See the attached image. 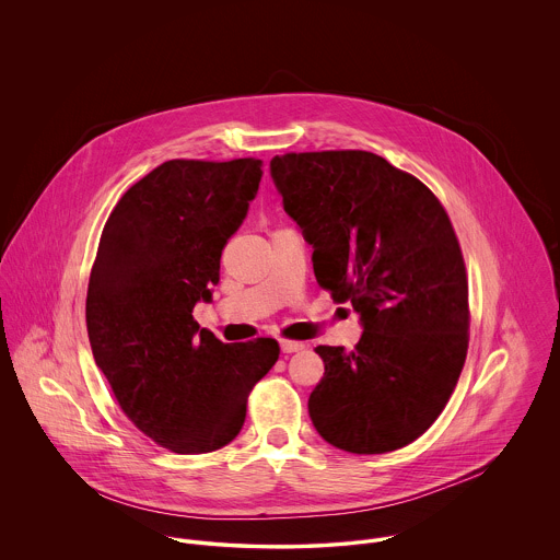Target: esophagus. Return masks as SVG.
<instances>
[{"mask_svg": "<svg viewBox=\"0 0 560 560\" xmlns=\"http://www.w3.org/2000/svg\"><path fill=\"white\" fill-rule=\"evenodd\" d=\"M302 347H304V345L298 342V340H289V338H282V340H280L282 353H293V351H300Z\"/></svg>", "mask_w": 560, "mask_h": 560, "instance_id": "34e87169", "label": "esophagus"}]
</instances>
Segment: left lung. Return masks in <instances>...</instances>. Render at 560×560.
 Returning a JSON list of instances; mask_svg holds the SVG:
<instances>
[{"mask_svg": "<svg viewBox=\"0 0 560 560\" xmlns=\"http://www.w3.org/2000/svg\"><path fill=\"white\" fill-rule=\"evenodd\" d=\"M269 165L315 249L320 289L364 323L353 351L317 347L313 424L347 453L402 448L438 420L468 353V276L451 218L422 180L375 153H287Z\"/></svg>", "mask_w": 560, "mask_h": 560, "instance_id": "left-lung-1", "label": "left lung"}]
</instances>
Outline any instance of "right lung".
Wrapping results in <instances>:
<instances>
[{"label": "right lung", "mask_w": 560, "mask_h": 560, "mask_svg": "<svg viewBox=\"0 0 560 560\" xmlns=\"http://www.w3.org/2000/svg\"><path fill=\"white\" fill-rule=\"evenodd\" d=\"M262 161L170 160L109 213L85 298L96 366L125 416L178 455L233 442L247 397L280 355L273 338L222 342L194 319L258 191Z\"/></svg>", "instance_id": "1"}]
</instances>
